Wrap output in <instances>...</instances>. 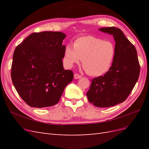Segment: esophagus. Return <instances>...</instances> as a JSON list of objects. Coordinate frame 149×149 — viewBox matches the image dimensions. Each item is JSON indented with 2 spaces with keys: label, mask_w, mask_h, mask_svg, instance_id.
<instances>
[{
  "label": "esophagus",
  "mask_w": 149,
  "mask_h": 149,
  "mask_svg": "<svg viewBox=\"0 0 149 149\" xmlns=\"http://www.w3.org/2000/svg\"><path fill=\"white\" fill-rule=\"evenodd\" d=\"M74 78L75 79H79V78H81V76L79 75V74H78V73H74Z\"/></svg>",
  "instance_id": "esophagus-1"
}]
</instances>
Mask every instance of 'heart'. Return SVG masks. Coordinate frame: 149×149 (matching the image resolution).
Wrapping results in <instances>:
<instances>
[{
  "label": "heart",
  "mask_w": 149,
  "mask_h": 149,
  "mask_svg": "<svg viewBox=\"0 0 149 149\" xmlns=\"http://www.w3.org/2000/svg\"><path fill=\"white\" fill-rule=\"evenodd\" d=\"M116 55L114 43L93 36L79 37L73 45L67 44L64 50V63L68 67L78 64L82 65L86 73L93 76L105 74L112 66Z\"/></svg>",
  "instance_id": "b5f03b06"
}]
</instances>
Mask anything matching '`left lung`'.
I'll list each match as a JSON object with an SVG mask.
<instances>
[{"instance_id": "1", "label": "left lung", "mask_w": 149, "mask_h": 149, "mask_svg": "<svg viewBox=\"0 0 149 149\" xmlns=\"http://www.w3.org/2000/svg\"><path fill=\"white\" fill-rule=\"evenodd\" d=\"M99 30L113 35L116 55L109 71L91 79L86 95L94 106L108 107L127 98L137 81L141 69L136 49L122 30L114 26Z\"/></svg>"}]
</instances>
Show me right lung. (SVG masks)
I'll return each mask as SVG.
<instances>
[{"mask_svg": "<svg viewBox=\"0 0 149 149\" xmlns=\"http://www.w3.org/2000/svg\"><path fill=\"white\" fill-rule=\"evenodd\" d=\"M65 37L60 31L35 32L16 47L11 78L18 94L30 107L56 104L73 80V71L63 66Z\"/></svg>", "mask_w": 149, "mask_h": 149, "instance_id": "1", "label": "right lung"}]
</instances>
